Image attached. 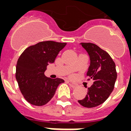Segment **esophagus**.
<instances>
[{
    "mask_svg": "<svg viewBox=\"0 0 131 131\" xmlns=\"http://www.w3.org/2000/svg\"><path fill=\"white\" fill-rule=\"evenodd\" d=\"M66 82H67V84H69V85L71 87L75 88L77 86V85L73 83V82H71V81H69V80H67V81H66Z\"/></svg>",
    "mask_w": 131,
    "mask_h": 131,
    "instance_id": "esophagus-1",
    "label": "esophagus"
}]
</instances>
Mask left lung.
I'll list each match as a JSON object with an SVG mask.
<instances>
[{"instance_id":"left-lung-1","label":"left lung","mask_w":131,"mask_h":131,"mask_svg":"<svg viewBox=\"0 0 131 131\" xmlns=\"http://www.w3.org/2000/svg\"><path fill=\"white\" fill-rule=\"evenodd\" d=\"M89 56L90 65L86 75L93 84L88 88L87 95L79 104L86 108L100 105L107 100L114 89L117 79L115 64L109 54L90 42L80 43Z\"/></svg>"}]
</instances>
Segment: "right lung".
Wrapping results in <instances>:
<instances>
[{
  "instance_id": "obj_1",
  "label": "right lung",
  "mask_w": 131,
  "mask_h": 131,
  "mask_svg": "<svg viewBox=\"0 0 131 131\" xmlns=\"http://www.w3.org/2000/svg\"><path fill=\"white\" fill-rule=\"evenodd\" d=\"M65 42L44 41L30 46L19 57L16 68V78L26 100L34 106H43L54 95L64 80L51 79L45 75L49 64L53 63Z\"/></svg>"
}]
</instances>
